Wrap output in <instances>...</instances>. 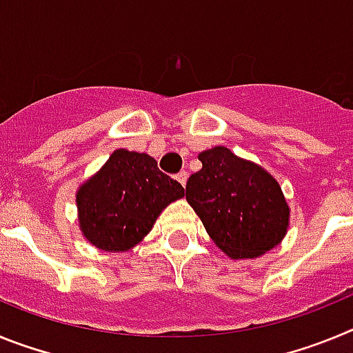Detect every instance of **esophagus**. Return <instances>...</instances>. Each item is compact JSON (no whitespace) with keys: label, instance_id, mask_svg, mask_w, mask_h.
<instances>
[{"label":"esophagus","instance_id":"1","mask_svg":"<svg viewBox=\"0 0 353 353\" xmlns=\"http://www.w3.org/2000/svg\"><path fill=\"white\" fill-rule=\"evenodd\" d=\"M187 179H189V174H187V171H180V173L176 174V180H179V182L182 183V187H185Z\"/></svg>","mask_w":353,"mask_h":353}]
</instances>
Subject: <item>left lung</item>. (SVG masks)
Listing matches in <instances>:
<instances>
[{"label":"left lung","instance_id":"left-lung-1","mask_svg":"<svg viewBox=\"0 0 353 353\" xmlns=\"http://www.w3.org/2000/svg\"><path fill=\"white\" fill-rule=\"evenodd\" d=\"M198 159L203 168L187 180L185 198L214 244L233 260L276 248L288 230L290 208L272 174L226 146Z\"/></svg>","mask_w":353,"mask_h":353}]
</instances>
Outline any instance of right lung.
Instances as JSON below:
<instances>
[{
	"label": "right lung",
	"mask_w": 353,
	"mask_h": 353,
	"mask_svg": "<svg viewBox=\"0 0 353 353\" xmlns=\"http://www.w3.org/2000/svg\"><path fill=\"white\" fill-rule=\"evenodd\" d=\"M183 196L146 154L114 150L76 194L83 236L108 252H123L150 233L161 212Z\"/></svg>",
	"instance_id": "1"
}]
</instances>
